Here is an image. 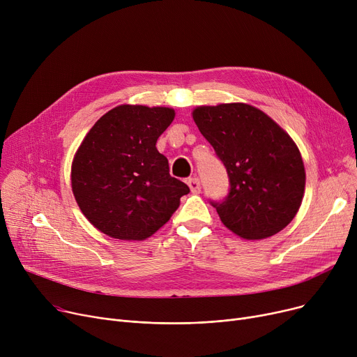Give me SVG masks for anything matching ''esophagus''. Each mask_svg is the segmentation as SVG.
I'll list each match as a JSON object with an SVG mask.
<instances>
[{
    "label": "esophagus",
    "mask_w": 357,
    "mask_h": 357,
    "mask_svg": "<svg viewBox=\"0 0 357 357\" xmlns=\"http://www.w3.org/2000/svg\"><path fill=\"white\" fill-rule=\"evenodd\" d=\"M188 186H190L191 192H194V194H198L201 191V182H199L198 178H190L188 179Z\"/></svg>",
    "instance_id": "esophagus-1"
}]
</instances>
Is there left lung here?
I'll use <instances>...</instances> for the list:
<instances>
[{
	"mask_svg": "<svg viewBox=\"0 0 357 357\" xmlns=\"http://www.w3.org/2000/svg\"><path fill=\"white\" fill-rule=\"evenodd\" d=\"M192 119L229 175V195L211 201L224 226L246 240L284 230L305 190L304 162L287 131L243 102L197 107Z\"/></svg>",
	"mask_w": 357,
	"mask_h": 357,
	"instance_id": "obj_1",
	"label": "left lung"
}]
</instances>
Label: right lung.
I'll return each mask as SVG.
<instances>
[{
    "label": "right lung",
    "instance_id": "add662e5",
    "mask_svg": "<svg viewBox=\"0 0 357 357\" xmlns=\"http://www.w3.org/2000/svg\"><path fill=\"white\" fill-rule=\"evenodd\" d=\"M175 119L167 107L119 105L82 140L72 162V192L93 227L120 240H144L178 210L188 185L169 175L156 142Z\"/></svg>",
    "mask_w": 357,
    "mask_h": 357
}]
</instances>
